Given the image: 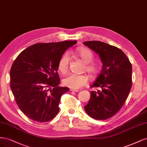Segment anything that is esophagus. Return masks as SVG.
Returning a JSON list of instances; mask_svg holds the SVG:
<instances>
[{
    "mask_svg": "<svg viewBox=\"0 0 147 147\" xmlns=\"http://www.w3.org/2000/svg\"><path fill=\"white\" fill-rule=\"evenodd\" d=\"M70 91H72V92H78L79 91L78 90H74V89H70Z\"/></svg>",
    "mask_w": 147,
    "mask_h": 147,
    "instance_id": "obj_1",
    "label": "esophagus"
}]
</instances>
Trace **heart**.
Here are the masks:
<instances>
[{
	"label": "heart",
	"mask_w": 147,
	"mask_h": 147,
	"mask_svg": "<svg viewBox=\"0 0 147 147\" xmlns=\"http://www.w3.org/2000/svg\"><path fill=\"white\" fill-rule=\"evenodd\" d=\"M77 54L85 63L84 69L91 75H95L99 70V65L97 63L92 62L94 59L92 51L88 48H80L77 50ZM69 66V55L65 53L60 58L58 63V69L62 73H65ZM63 84L65 86L72 89H78L86 85L88 78L85 75H77L70 74L63 80Z\"/></svg>",
	"instance_id": "1"
}]
</instances>
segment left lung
Returning a JSON list of instances; mask_svg holds the SVG:
<instances>
[{
	"label": "left lung",
	"instance_id": "1",
	"mask_svg": "<svg viewBox=\"0 0 147 147\" xmlns=\"http://www.w3.org/2000/svg\"><path fill=\"white\" fill-rule=\"evenodd\" d=\"M84 45L98 54L102 63L100 73L91 88V97L84 107L88 115L97 120L113 117L121 109L132 86V65L118 48L100 41L84 42Z\"/></svg>",
	"mask_w": 147,
	"mask_h": 147
}]
</instances>
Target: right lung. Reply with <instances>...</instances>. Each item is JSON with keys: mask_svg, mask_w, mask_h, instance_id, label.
<instances>
[{"mask_svg": "<svg viewBox=\"0 0 147 147\" xmlns=\"http://www.w3.org/2000/svg\"><path fill=\"white\" fill-rule=\"evenodd\" d=\"M77 42L39 43L17 56L10 69V88L18 106L26 116L39 123L54 118L67 87H60L58 63L68 48Z\"/></svg>", "mask_w": 147, "mask_h": 147, "instance_id": "1", "label": "right lung"}]
</instances>
